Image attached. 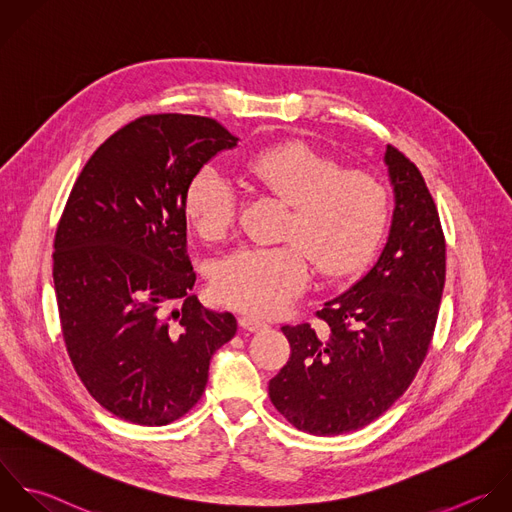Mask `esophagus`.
<instances>
[{"label":"esophagus","instance_id":"esophagus-1","mask_svg":"<svg viewBox=\"0 0 512 512\" xmlns=\"http://www.w3.org/2000/svg\"><path fill=\"white\" fill-rule=\"evenodd\" d=\"M239 325H241L243 329L251 331V333H259V331H265V329L269 327L265 321H261V319L253 317V315H243V317L239 319Z\"/></svg>","mask_w":512,"mask_h":512}]
</instances>
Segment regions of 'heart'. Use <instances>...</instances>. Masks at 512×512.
Instances as JSON below:
<instances>
[{
    "label": "heart",
    "mask_w": 512,
    "mask_h": 512,
    "mask_svg": "<svg viewBox=\"0 0 512 512\" xmlns=\"http://www.w3.org/2000/svg\"><path fill=\"white\" fill-rule=\"evenodd\" d=\"M243 173L291 205L277 247H241L213 271V293L239 311L267 317L291 305L311 279V261L323 277L357 271L377 249L389 217V195L371 173L343 169L333 157L305 145L281 143L251 155ZM185 213L209 241L227 235L237 215V187L205 165L189 181Z\"/></svg>",
    "instance_id": "1"
}]
</instances>
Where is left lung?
<instances>
[{
	"mask_svg": "<svg viewBox=\"0 0 512 512\" xmlns=\"http://www.w3.org/2000/svg\"><path fill=\"white\" fill-rule=\"evenodd\" d=\"M385 163L395 193L381 257L309 323L285 325L287 365L269 381L275 409L299 431L335 437L379 419L413 383L439 317L447 245L433 195L397 147Z\"/></svg>",
	"mask_w": 512,
	"mask_h": 512,
	"instance_id": "8db88e82",
	"label": "left lung"
}]
</instances>
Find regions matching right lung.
Segmentation results:
<instances>
[{
    "label": "right lung",
    "instance_id": "right-lung-1",
    "mask_svg": "<svg viewBox=\"0 0 512 512\" xmlns=\"http://www.w3.org/2000/svg\"><path fill=\"white\" fill-rule=\"evenodd\" d=\"M237 141L211 117H137L89 157L57 223L67 355L89 395L127 423L181 419L205 391L213 353L237 333L231 313L189 295L197 275L183 205L195 173ZM177 298L184 305L171 310Z\"/></svg>",
    "mask_w": 512,
    "mask_h": 512
}]
</instances>
